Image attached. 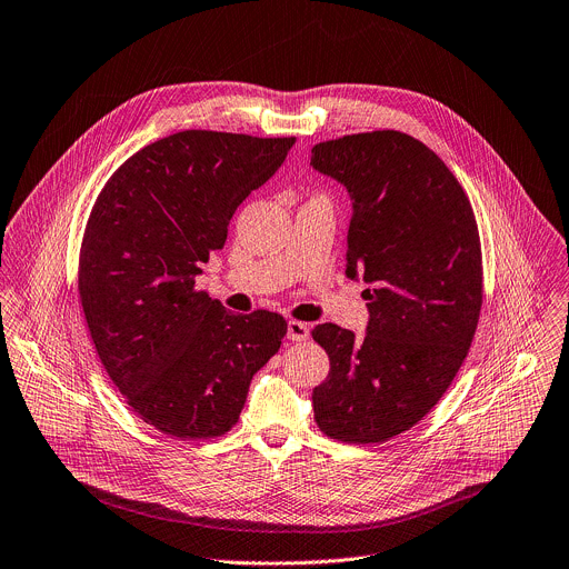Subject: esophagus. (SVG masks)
Returning a JSON list of instances; mask_svg holds the SVG:
<instances>
[{
	"label": "esophagus",
	"instance_id": "1",
	"mask_svg": "<svg viewBox=\"0 0 569 569\" xmlns=\"http://www.w3.org/2000/svg\"><path fill=\"white\" fill-rule=\"evenodd\" d=\"M310 338V329H308V323H303V321H288V340H292V342H303V340H308Z\"/></svg>",
	"mask_w": 569,
	"mask_h": 569
}]
</instances>
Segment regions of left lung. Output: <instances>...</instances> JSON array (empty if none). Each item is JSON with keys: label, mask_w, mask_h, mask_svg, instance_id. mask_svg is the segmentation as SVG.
I'll return each mask as SVG.
<instances>
[{"label": "left lung", "mask_w": 569, "mask_h": 569, "mask_svg": "<svg viewBox=\"0 0 569 569\" xmlns=\"http://www.w3.org/2000/svg\"><path fill=\"white\" fill-rule=\"evenodd\" d=\"M310 167L351 198L347 277L365 281V338L319 323L331 360L312 389L323 435L387 441L419 423L457 376L481 308V250L470 202L443 161L398 130L312 146Z\"/></svg>", "instance_id": "left-lung-1"}]
</instances>
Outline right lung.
I'll list each match as a JSON object with an SVG mask.
<instances>
[{
    "mask_svg": "<svg viewBox=\"0 0 569 569\" xmlns=\"http://www.w3.org/2000/svg\"><path fill=\"white\" fill-rule=\"evenodd\" d=\"M292 143L176 132L126 159L94 202L80 248V303L110 380L159 432L209 439L231 430L254 373L281 347V315H233L196 290V274Z\"/></svg>",
    "mask_w": 569,
    "mask_h": 569,
    "instance_id": "obj_1",
    "label": "right lung"
}]
</instances>
